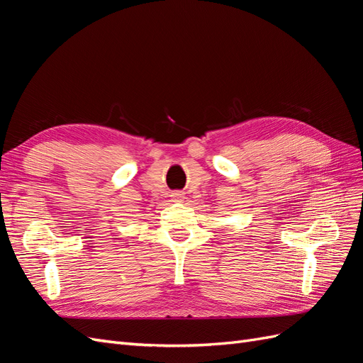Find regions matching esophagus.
Wrapping results in <instances>:
<instances>
[{"label": "esophagus", "instance_id": "34e87169", "mask_svg": "<svg viewBox=\"0 0 363 363\" xmlns=\"http://www.w3.org/2000/svg\"><path fill=\"white\" fill-rule=\"evenodd\" d=\"M172 199H174L175 201H182L183 195H182V194H179V192H175V194H172Z\"/></svg>", "mask_w": 363, "mask_h": 363}]
</instances>
